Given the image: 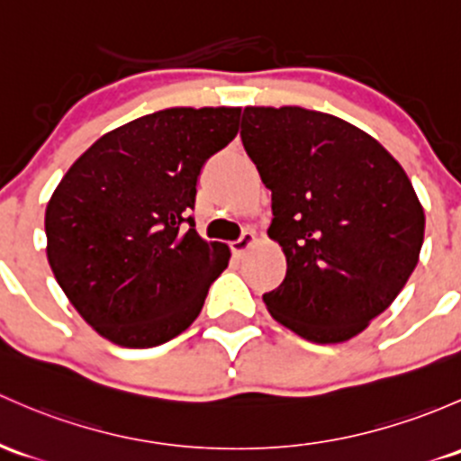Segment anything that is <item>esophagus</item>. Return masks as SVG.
<instances>
[{
	"mask_svg": "<svg viewBox=\"0 0 461 461\" xmlns=\"http://www.w3.org/2000/svg\"><path fill=\"white\" fill-rule=\"evenodd\" d=\"M256 240H258V236H256V231L254 230H247V231H243V236H240L239 240H234V243H231V251H234V256H243L247 249H249V247H254L256 245Z\"/></svg>",
	"mask_w": 461,
	"mask_h": 461,
	"instance_id": "34e87169",
	"label": "esophagus"
}]
</instances>
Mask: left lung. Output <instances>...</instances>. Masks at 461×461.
I'll return each instance as SVG.
<instances>
[{
	"label": "left lung",
	"instance_id": "1",
	"mask_svg": "<svg viewBox=\"0 0 461 461\" xmlns=\"http://www.w3.org/2000/svg\"><path fill=\"white\" fill-rule=\"evenodd\" d=\"M240 139L271 190L269 239L287 274L263 300L276 322L316 345L365 331L420 260L424 207L404 167L338 116L249 105Z\"/></svg>",
	"mask_w": 461,
	"mask_h": 461
}]
</instances>
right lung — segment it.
Segmentation results:
<instances>
[{"label":"right lung","mask_w":461,"mask_h":461,"mask_svg":"<svg viewBox=\"0 0 461 461\" xmlns=\"http://www.w3.org/2000/svg\"><path fill=\"white\" fill-rule=\"evenodd\" d=\"M239 116L225 105L139 116L96 139L52 192L48 263L105 340L157 347L201 313L231 251L203 239L187 214L203 163L236 137Z\"/></svg>","instance_id":"1"}]
</instances>
